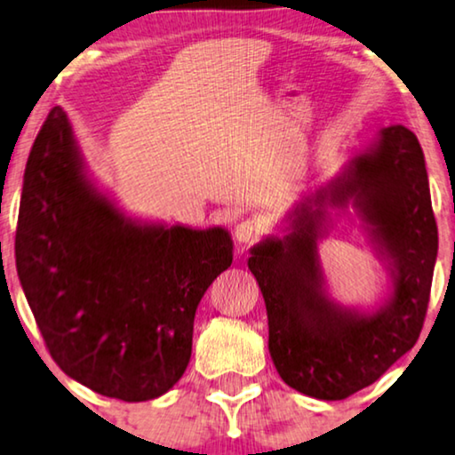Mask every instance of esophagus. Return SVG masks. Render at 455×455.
<instances>
[{
    "mask_svg": "<svg viewBox=\"0 0 455 455\" xmlns=\"http://www.w3.org/2000/svg\"><path fill=\"white\" fill-rule=\"evenodd\" d=\"M234 234H235V240H238L240 244H248V242L257 240L259 235L263 234V228H260L259 220H244L235 226Z\"/></svg>",
    "mask_w": 455,
    "mask_h": 455,
    "instance_id": "obj_1",
    "label": "esophagus"
}]
</instances>
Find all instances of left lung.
<instances>
[{
    "mask_svg": "<svg viewBox=\"0 0 455 455\" xmlns=\"http://www.w3.org/2000/svg\"><path fill=\"white\" fill-rule=\"evenodd\" d=\"M347 204L392 277V294L375 311L335 303L322 275L318 240L328 209ZM285 220L283 238H263L248 259L265 298L273 364L300 394L344 400L412 350L425 323L439 242L419 139L400 124L381 128Z\"/></svg>",
    "mask_w": 455,
    "mask_h": 455,
    "instance_id": "8db88e82",
    "label": "left lung"
}]
</instances>
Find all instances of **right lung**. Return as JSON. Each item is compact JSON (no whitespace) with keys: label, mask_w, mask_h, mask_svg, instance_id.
<instances>
[{"label":"right lung","mask_w":455,"mask_h":455,"mask_svg":"<svg viewBox=\"0 0 455 455\" xmlns=\"http://www.w3.org/2000/svg\"><path fill=\"white\" fill-rule=\"evenodd\" d=\"M232 251L223 228L124 215L86 176L66 111H49L24 170L16 269L68 377L124 402L170 391L190 363L198 302Z\"/></svg>","instance_id":"right-lung-1"}]
</instances>
